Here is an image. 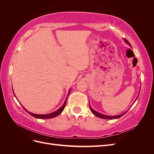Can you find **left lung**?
Returning <instances> with one entry per match:
<instances>
[{
    "mask_svg": "<svg viewBox=\"0 0 154 154\" xmlns=\"http://www.w3.org/2000/svg\"><path fill=\"white\" fill-rule=\"evenodd\" d=\"M124 40L125 41V42H127L129 45H130L131 46V45H130V44L128 42V41L127 40H126V39H124ZM137 97H138V96L137 97V98H136V100L137 99ZM136 100H135V101H136ZM135 101L134 102V103H135ZM89 106H90V109H91V112H92V114H94L95 116H96L97 117H98V118H102V119H118V118H121L122 117V116H123L126 112H127L128 111H126L125 112H124L123 114H121V115H118V116H106V115H104V114H100V113H99V112H96V111H95L94 109H92V108L91 107V106L89 105Z\"/></svg>",
    "mask_w": 154,
    "mask_h": 154,
    "instance_id": "8db88e82",
    "label": "left lung"
}]
</instances>
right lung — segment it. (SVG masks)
<instances>
[{
	"instance_id": "right-lung-1",
	"label": "right lung",
	"mask_w": 154,
	"mask_h": 154,
	"mask_svg": "<svg viewBox=\"0 0 154 154\" xmlns=\"http://www.w3.org/2000/svg\"><path fill=\"white\" fill-rule=\"evenodd\" d=\"M70 91H71V89H69V91L67 96L69 94ZM14 95H15V94H14ZM67 98H66V101H65V102H64L63 105L61 107H60L59 109H58L57 111L54 112H52V113H51V114H33V113L27 111L24 108V107H23V106L22 107H23V109H24L27 112V113L29 114L30 115H31L32 116H33V117H35L36 118H38V119H50V118H53L56 117V116H57L58 115H59L60 114H61L62 112V111L63 110L65 106H66V101H67Z\"/></svg>"
}]
</instances>
